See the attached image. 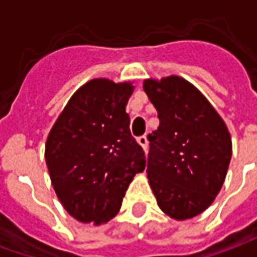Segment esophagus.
<instances>
[{
    "label": "esophagus",
    "instance_id": "34e87169",
    "mask_svg": "<svg viewBox=\"0 0 257 257\" xmlns=\"http://www.w3.org/2000/svg\"><path fill=\"white\" fill-rule=\"evenodd\" d=\"M138 143L143 147V150H147V145H149V143H147V138H146V136H139V138H138Z\"/></svg>",
    "mask_w": 257,
    "mask_h": 257
}]
</instances>
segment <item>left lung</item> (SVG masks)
Segmentation results:
<instances>
[{"instance_id": "8db88e82", "label": "left lung", "mask_w": 257, "mask_h": 257, "mask_svg": "<svg viewBox=\"0 0 257 257\" xmlns=\"http://www.w3.org/2000/svg\"><path fill=\"white\" fill-rule=\"evenodd\" d=\"M160 126L147 136V178L158 206L173 219L199 215L220 191L231 160L226 123L202 93L172 75L146 79Z\"/></svg>"}]
</instances>
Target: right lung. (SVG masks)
Wrapping results in <instances>:
<instances>
[{
    "mask_svg": "<svg viewBox=\"0 0 257 257\" xmlns=\"http://www.w3.org/2000/svg\"><path fill=\"white\" fill-rule=\"evenodd\" d=\"M129 82L92 79L68 100L45 146L53 189L82 223L117 215L129 183L146 168L145 151L129 129Z\"/></svg>",
    "mask_w": 257,
    "mask_h": 257,
    "instance_id": "1",
    "label": "right lung"
}]
</instances>
